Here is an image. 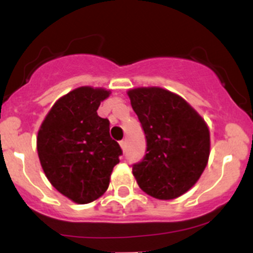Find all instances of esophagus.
I'll list each match as a JSON object with an SVG mask.
<instances>
[{
    "mask_svg": "<svg viewBox=\"0 0 253 253\" xmlns=\"http://www.w3.org/2000/svg\"><path fill=\"white\" fill-rule=\"evenodd\" d=\"M120 146H121V149H123V151L125 152V151H126V140H121L120 141Z\"/></svg>",
    "mask_w": 253,
    "mask_h": 253,
    "instance_id": "obj_1",
    "label": "esophagus"
}]
</instances>
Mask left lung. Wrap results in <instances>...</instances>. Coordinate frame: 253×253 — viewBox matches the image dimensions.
<instances>
[{"label":"left lung","mask_w":253,"mask_h":253,"mask_svg":"<svg viewBox=\"0 0 253 253\" xmlns=\"http://www.w3.org/2000/svg\"><path fill=\"white\" fill-rule=\"evenodd\" d=\"M146 136V155L133 165L140 189L158 200L179 197L201 177L210 158L207 124L184 98L159 86L127 92Z\"/></svg>","instance_id":"8db88e82"}]
</instances>
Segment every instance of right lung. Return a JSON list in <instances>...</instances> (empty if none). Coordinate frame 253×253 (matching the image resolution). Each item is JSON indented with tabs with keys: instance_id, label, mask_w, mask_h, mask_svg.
<instances>
[{
	"instance_id": "right-lung-1",
	"label": "right lung",
	"mask_w": 253,
	"mask_h": 253,
	"mask_svg": "<svg viewBox=\"0 0 253 253\" xmlns=\"http://www.w3.org/2000/svg\"><path fill=\"white\" fill-rule=\"evenodd\" d=\"M109 90L80 86L52 106L37 138L46 177L71 201L85 205L108 189L113 168L123 155L109 134V121L97 115Z\"/></svg>"
}]
</instances>
